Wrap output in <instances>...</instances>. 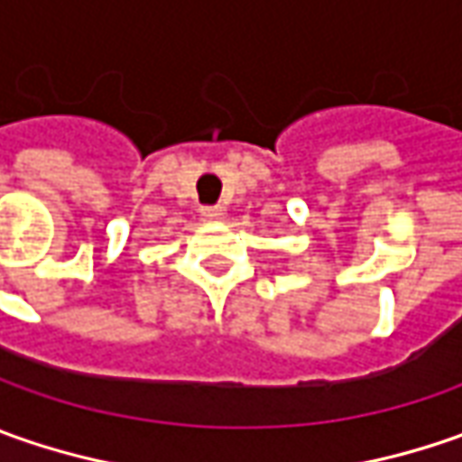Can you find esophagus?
Here are the masks:
<instances>
[{
  "label": "esophagus",
  "mask_w": 462,
  "mask_h": 462,
  "mask_svg": "<svg viewBox=\"0 0 462 462\" xmlns=\"http://www.w3.org/2000/svg\"><path fill=\"white\" fill-rule=\"evenodd\" d=\"M200 213H203L205 221H221L223 218L221 205H205V208H200Z\"/></svg>",
  "instance_id": "obj_1"
}]
</instances>
